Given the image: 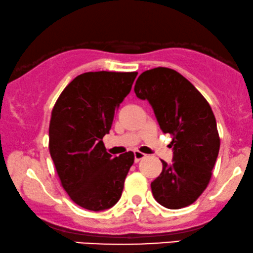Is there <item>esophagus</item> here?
Instances as JSON below:
<instances>
[{"label": "esophagus", "mask_w": 253, "mask_h": 253, "mask_svg": "<svg viewBox=\"0 0 253 253\" xmlns=\"http://www.w3.org/2000/svg\"><path fill=\"white\" fill-rule=\"evenodd\" d=\"M145 157H146V154L142 153V152L134 151V161H135V163H139V161L141 159H144Z\"/></svg>", "instance_id": "34e87169"}]
</instances>
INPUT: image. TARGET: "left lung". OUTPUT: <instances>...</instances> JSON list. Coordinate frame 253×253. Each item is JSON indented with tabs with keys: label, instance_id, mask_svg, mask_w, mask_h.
Segmentation results:
<instances>
[{
	"label": "left lung",
	"instance_id": "8db88e82",
	"mask_svg": "<svg viewBox=\"0 0 253 253\" xmlns=\"http://www.w3.org/2000/svg\"><path fill=\"white\" fill-rule=\"evenodd\" d=\"M134 92L173 136V164L161 160L163 172L151 182L154 199L166 209L186 208L208 187L220 147L211 106L187 79L165 67L140 74Z\"/></svg>",
	"mask_w": 253,
	"mask_h": 253
}]
</instances>
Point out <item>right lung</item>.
I'll return each mask as SVG.
<instances>
[{"label": "right lung", "instance_id": "1", "mask_svg": "<svg viewBox=\"0 0 253 253\" xmlns=\"http://www.w3.org/2000/svg\"><path fill=\"white\" fill-rule=\"evenodd\" d=\"M136 72H88L60 94L51 111L49 152L61 185L75 204L90 211L111 209L120 199L134 163L133 152L112 157L102 138L130 92Z\"/></svg>", "mask_w": 253, "mask_h": 253}]
</instances>
